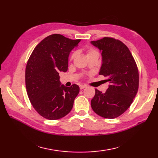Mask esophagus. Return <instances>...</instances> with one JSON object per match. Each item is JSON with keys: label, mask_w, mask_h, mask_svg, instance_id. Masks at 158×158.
Segmentation results:
<instances>
[{"label": "esophagus", "mask_w": 158, "mask_h": 158, "mask_svg": "<svg viewBox=\"0 0 158 158\" xmlns=\"http://www.w3.org/2000/svg\"><path fill=\"white\" fill-rule=\"evenodd\" d=\"M85 87H86L85 85H79V88L81 89H83V88H85Z\"/></svg>", "instance_id": "1"}]
</instances>
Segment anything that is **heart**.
I'll return each mask as SVG.
<instances>
[{"mask_svg":"<svg viewBox=\"0 0 158 158\" xmlns=\"http://www.w3.org/2000/svg\"><path fill=\"white\" fill-rule=\"evenodd\" d=\"M95 53H98V52H97L96 49H92V48H89L88 49H87V51H86L87 57L89 56H91L92 54H95ZM75 53H73L71 56H70V61H72L73 58H75Z\"/></svg>","mask_w":158,"mask_h":158,"instance_id":"1","label":"heart"}]
</instances>
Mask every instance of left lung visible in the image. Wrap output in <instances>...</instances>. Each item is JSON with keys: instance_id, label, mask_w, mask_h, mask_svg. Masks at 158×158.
<instances>
[{"instance_id": "8db88e82", "label": "left lung", "mask_w": 158, "mask_h": 158, "mask_svg": "<svg viewBox=\"0 0 158 158\" xmlns=\"http://www.w3.org/2000/svg\"><path fill=\"white\" fill-rule=\"evenodd\" d=\"M91 43L102 52L99 75L110 85L105 93L95 89L91 100L94 111L107 119L120 116L130 106L139 89V70L128 48L118 39L104 37Z\"/></svg>"}]
</instances>
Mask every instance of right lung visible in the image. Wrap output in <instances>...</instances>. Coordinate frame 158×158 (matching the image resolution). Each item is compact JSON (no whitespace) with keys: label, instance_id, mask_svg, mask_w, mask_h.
<instances>
[{"label":"right lung","instance_id":"add662e5","mask_svg":"<svg viewBox=\"0 0 158 158\" xmlns=\"http://www.w3.org/2000/svg\"><path fill=\"white\" fill-rule=\"evenodd\" d=\"M80 41L53 34L42 40L30 56L25 72L26 91L32 106L44 118L60 119L73 109L79 87L60 85L59 73L67 71L69 53Z\"/></svg>","mask_w":158,"mask_h":158}]
</instances>
